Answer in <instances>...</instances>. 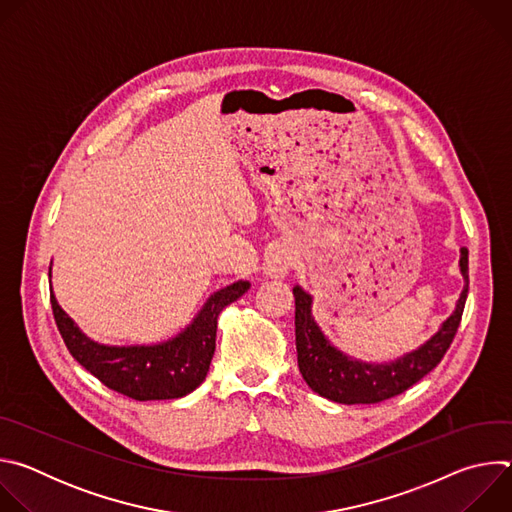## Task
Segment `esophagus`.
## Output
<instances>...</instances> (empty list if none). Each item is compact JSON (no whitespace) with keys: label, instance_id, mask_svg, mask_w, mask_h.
<instances>
[{"label":"esophagus","instance_id":"esophagus-1","mask_svg":"<svg viewBox=\"0 0 512 512\" xmlns=\"http://www.w3.org/2000/svg\"><path fill=\"white\" fill-rule=\"evenodd\" d=\"M291 263H294V259H291V253H289V251H285V249H275V251L269 255L267 263H265V273H267L269 277H275V279L285 277L287 271L291 269Z\"/></svg>","mask_w":512,"mask_h":512}]
</instances>
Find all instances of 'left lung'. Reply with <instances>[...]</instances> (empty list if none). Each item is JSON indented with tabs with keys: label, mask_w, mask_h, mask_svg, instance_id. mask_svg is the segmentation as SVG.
<instances>
[{
	"label": "left lung",
	"mask_w": 512,
	"mask_h": 512,
	"mask_svg": "<svg viewBox=\"0 0 512 512\" xmlns=\"http://www.w3.org/2000/svg\"><path fill=\"white\" fill-rule=\"evenodd\" d=\"M460 269L466 287L458 300L454 314L442 324L440 332L431 336L421 348L401 356L389 364H367L344 356L320 332L312 318V298L302 287H294L296 298V348L298 367L312 391L318 395L344 403H381L405 393L417 381L442 362L448 352L458 326L462 322L468 298V249L462 247Z\"/></svg>",
	"instance_id": "8db88e82"
}]
</instances>
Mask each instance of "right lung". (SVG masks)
<instances>
[{"instance_id":"add662e5","label":"right lung","mask_w":512,"mask_h":512,"mask_svg":"<svg viewBox=\"0 0 512 512\" xmlns=\"http://www.w3.org/2000/svg\"><path fill=\"white\" fill-rule=\"evenodd\" d=\"M247 289L249 281H237L216 291L182 334L154 346L97 344L64 314L54 294L50 304L68 352L91 375L129 399L160 401L184 397L206 379L216 346V318Z\"/></svg>"}]
</instances>
